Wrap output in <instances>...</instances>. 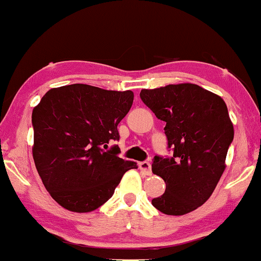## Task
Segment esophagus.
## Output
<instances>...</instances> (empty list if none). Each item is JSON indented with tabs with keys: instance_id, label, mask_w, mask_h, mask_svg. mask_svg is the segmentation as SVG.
<instances>
[{
	"instance_id": "esophagus-1",
	"label": "esophagus",
	"mask_w": 261,
	"mask_h": 261,
	"mask_svg": "<svg viewBox=\"0 0 261 261\" xmlns=\"http://www.w3.org/2000/svg\"><path fill=\"white\" fill-rule=\"evenodd\" d=\"M139 167H140V169L142 170V172L145 173L146 175H151V174H152L151 163H149V162H147V161H145V162H141V163L139 164Z\"/></svg>"
}]
</instances>
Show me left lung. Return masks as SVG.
Wrapping results in <instances>:
<instances>
[{
    "label": "left lung",
    "instance_id": "1",
    "mask_svg": "<svg viewBox=\"0 0 261 261\" xmlns=\"http://www.w3.org/2000/svg\"><path fill=\"white\" fill-rule=\"evenodd\" d=\"M140 97L160 120L172 157L154 155L152 172L166 182L152 205L166 215L194 211L214 193L234 137L226 103L193 83L142 89Z\"/></svg>",
    "mask_w": 261,
    "mask_h": 261
}]
</instances>
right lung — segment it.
Wrapping results in <instances>:
<instances>
[{
  "mask_svg": "<svg viewBox=\"0 0 261 261\" xmlns=\"http://www.w3.org/2000/svg\"><path fill=\"white\" fill-rule=\"evenodd\" d=\"M134 101L131 91L88 85L53 88L32 114L33 158L45 189L59 205L91 212L106 203L136 163L119 157L118 125Z\"/></svg>",
  "mask_w": 261,
  "mask_h": 261,
  "instance_id": "add662e5",
  "label": "right lung"
}]
</instances>
